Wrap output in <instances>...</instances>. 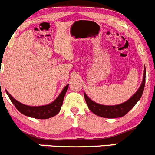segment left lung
I'll list each match as a JSON object with an SVG mask.
<instances>
[{"label": "left lung", "instance_id": "obj_1", "mask_svg": "<svg viewBox=\"0 0 155 155\" xmlns=\"http://www.w3.org/2000/svg\"><path fill=\"white\" fill-rule=\"evenodd\" d=\"M145 68H144V77H143L142 83L139 89H138L135 93L124 103L119 104L117 105H103L100 104L95 103L92 100H91L87 96L86 93H84V97L86 99V104L89 107V110L98 116L102 117V118H115L122 117L126 115L131 108L135 105L138 101L141 99L144 92V85H145Z\"/></svg>", "mask_w": 155, "mask_h": 155}]
</instances>
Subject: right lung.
Here are the masks:
<instances>
[{
	"mask_svg": "<svg viewBox=\"0 0 155 155\" xmlns=\"http://www.w3.org/2000/svg\"><path fill=\"white\" fill-rule=\"evenodd\" d=\"M68 86L66 85L64 89L60 94V95L56 98V100L52 103L49 104L47 105H43V106H29V105H24V104L19 102L16 99L8 93V92L6 90V92L8 94V97L10 98L12 103L14 104V106L16 107L17 110L24 115L28 117H32V118H38V119H47V118H52L55 116L60 112L61 109V106L63 105V99H64L65 94L67 91Z\"/></svg>",
	"mask_w": 155,
	"mask_h": 155,
	"instance_id": "obj_1",
	"label": "right lung"
}]
</instances>
